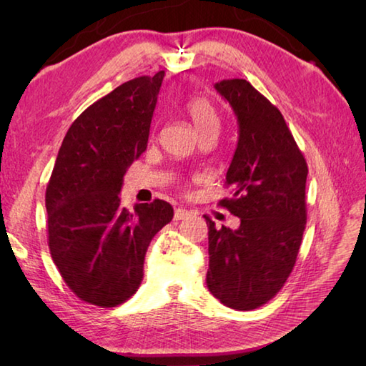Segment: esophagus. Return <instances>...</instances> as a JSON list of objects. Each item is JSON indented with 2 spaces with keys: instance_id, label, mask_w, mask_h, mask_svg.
Wrapping results in <instances>:
<instances>
[{
  "instance_id": "obj_1",
  "label": "esophagus",
  "mask_w": 366,
  "mask_h": 366,
  "mask_svg": "<svg viewBox=\"0 0 366 366\" xmlns=\"http://www.w3.org/2000/svg\"><path fill=\"white\" fill-rule=\"evenodd\" d=\"M190 215H192V212H189L187 209H181V207H179V209H176V211H174V220L179 222V220L189 219Z\"/></svg>"
}]
</instances>
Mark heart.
<instances>
[{"instance_id": "heart-1", "label": "heart", "mask_w": 366, "mask_h": 366, "mask_svg": "<svg viewBox=\"0 0 366 366\" xmlns=\"http://www.w3.org/2000/svg\"><path fill=\"white\" fill-rule=\"evenodd\" d=\"M185 112L190 116L193 126H195L199 137L206 134L219 135L220 116L217 113V108L209 102L206 97L192 96L187 102H185Z\"/></svg>"}]
</instances>
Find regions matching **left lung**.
<instances>
[{
	"label": "left lung",
	"mask_w": 366,
	"mask_h": 366,
	"mask_svg": "<svg viewBox=\"0 0 366 366\" xmlns=\"http://www.w3.org/2000/svg\"><path fill=\"white\" fill-rule=\"evenodd\" d=\"M239 126L227 173L232 197L220 206L240 219L237 229L204 215L209 228V291L239 312L254 310L282 290L297 259L307 223L308 167L283 114L242 79L215 83Z\"/></svg>",
	"instance_id": "1"
}]
</instances>
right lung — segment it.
Wrapping results in <instances>:
<instances>
[{"instance_id":"add662e5","label":"right lung","mask_w":366,"mask_h":366,"mask_svg":"<svg viewBox=\"0 0 366 366\" xmlns=\"http://www.w3.org/2000/svg\"><path fill=\"white\" fill-rule=\"evenodd\" d=\"M163 76H138L88 107L69 127L46 185L53 262L92 305H121L137 292L147 247L173 219L163 199L130 212L119 198L127 168L146 151Z\"/></svg>"}]
</instances>
